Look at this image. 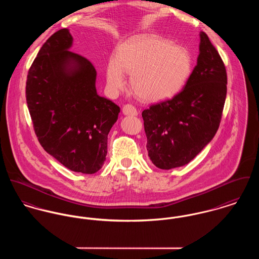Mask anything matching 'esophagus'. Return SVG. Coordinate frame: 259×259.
<instances>
[{"label": "esophagus", "mask_w": 259, "mask_h": 259, "mask_svg": "<svg viewBox=\"0 0 259 259\" xmlns=\"http://www.w3.org/2000/svg\"><path fill=\"white\" fill-rule=\"evenodd\" d=\"M122 114L125 116H138V110L131 104H126L122 108Z\"/></svg>", "instance_id": "esophagus-1"}]
</instances>
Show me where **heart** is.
<instances>
[{
    "mask_svg": "<svg viewBox=\"0 0 259 259\" xmlns=\"http://www.w3.org/2000/svg\"><path fill=\"white\" fill-rule=\"evenodd\" d=\"M192 60L188 51L153 34L133 37L111 60L107 82L113 90L125 86L132 75L134 93L146 102H159L177 94L188 80Z\"/></svg>",
    "mask_w": 259,
    "mask_h": 259,
    "instance_id": "b5f03b06",
    "label": "heart"
}]
</instances>
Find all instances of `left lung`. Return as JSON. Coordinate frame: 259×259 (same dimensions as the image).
<instances>
[{
    "mask_svg": "<svg viewBox=\"0 0 259 259\" xmlns=\"http://www.w3.org/2000/svg\"><path fill=\"white\" fill-rule=\"evenodd\" d=\"M199 51L183 90L142 112L148 156L160 169L189 163L212 141L221 122L227 96L226 67L203 31Z\"/></svg>",
    "mask_w": 259,
    "mask_h": 259,
    "instance_id": "left-lung-1",
    "label": "left lung"
}]
</instances>
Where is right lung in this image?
<instances>
[{"label": "right lung", "mask_w": 259, "mask_h": 259, "mask_svg": "<svg viewBox=\"0 0 259 259\" xmlns=\"http://www.w3.org/2000/svg\"><path fill=\"white\" fill-rule=\"evenodd\" d=\"M72 42L69 29L62 28L40 48L27 74L26 103L47 153L74 172L94 174L106 160L119 107L97 94L96 69L69 51Z\"/></svg>", "instance_id": "right-lung-1"}]
</instances>
